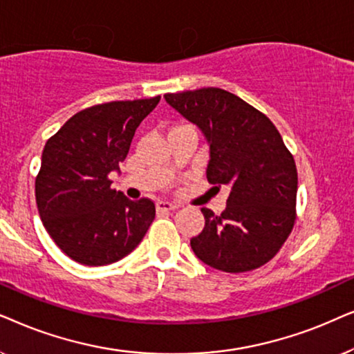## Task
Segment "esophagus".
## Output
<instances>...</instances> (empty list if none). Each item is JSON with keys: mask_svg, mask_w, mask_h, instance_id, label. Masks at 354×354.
<instances>
[{"mask_svg": "<svg viewBox=\"0 0 354 354\" xmlns=\"http://www.w3.org/2000/svg\"><path fill=\"white\" fill-rule=\"evenodd\" d=\"M174 209H176V205L169 204V202H163V201L157 202V212H158V214H167V212H171Z\"/></svg>", "mask_w": 354, "mask_h": 354, "instance_id": "obj_1", "label": "esophagus"}]
</instances>
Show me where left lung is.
<instances>
[{"instance_id":"obj_1","label":"left lung","mask_w":354,"mask_h":354,"mask_svg":"<svg viewBox=\"0 0 354 354\" xmlns=\"http://www.w3.org/2000/svg\"><path fill=\"white\" fill-rule=\"evenodd\" d=\"M210 145L207 180L232 187L226 209H202L205 226L191 248L207 266L241 273L262 267L283 246L296 220L298 171L268 118L218 87L165 93ZM215 186V187H216Z\"/></svg>"}]
</instances>
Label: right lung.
<instances>
[{
    "mask_svg": "<svg viewBox=\"0 0 354 354\" xmlns=\"http://www.w3.org/2000/svg\"><path fill=\"white\" fill-rule=\"evenodd\" d=\"M160 95L108 102L75 113L46 140L35 178L45 230L82 266H108L133 252L155 218L150 199L131 201L111 189V171L128 157L131 140Z\"/></svg>",
    "mask_w": 354,
    "mask_h": 354,
    "instance_id": "obj_1",
    "label": "right lung"
}]
</instances>
